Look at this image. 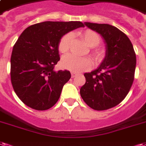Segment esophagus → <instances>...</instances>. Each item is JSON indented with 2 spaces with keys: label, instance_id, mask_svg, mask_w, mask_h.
<instances>
[{
  "label": "esophagus",
  "instance_id": "34e87169",
  "mask_svg": "<svg viewBox=\"0 0 146 146\" xmlns=\"http://www.w3.org/2000/svg\"><path fill=\"white\" fill-rule=\"evenodd\" d=\"M71 76H72V77L73 78V77H75V76H76V74L75 73H71Z\"/></svg>",
  "mask_w": 146,
  "mask_h": 146
}]
</instances>
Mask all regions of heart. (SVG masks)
<instances>
[{"mask_svg":"<svg viewBox=\"0 0 146 146\" xmlns=\"http://www.w3.org/2000/svg\"><path fill=\"white\" fill-rule=\"evenodd\" d=\"M80 36L84 40L87 46L90 47H95L100 43V35L93 30L87 29L80 33ZM73 40V35L66 33L62 35L59 42V50L60 52L65 53L69 51L70 45ZM93 62L96 65L100 64L105 57V52L101 48H94L90 52ZM62 68L70 70L74 73H80L87 71L91 66V61L87 57H78L73 54H69L63 56L61 61Z\"/></svg>","mask_w":146,"mask_h":146,"instance_id":"b5f03b06","label":"heart"}]
</instances>
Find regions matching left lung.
Returning <instances> with one entry per match:
<instances>
[{
    "instance_id": "1",
    "label": "left lung",
    "mask_w": 146,
    "mask_h": 146,
    "mask_svg": "<svg viewBox=\"0 0 146 146\" xmlns=\"http://www.w3.org/2000/svg\"><path fill=\"white\" fill-rule=\"evenodd\" d=\"M101 35L106 56L97 70L84 73L86 83L80 88L84 102L94 110L104 111L119 104L133 84L136 56L128 36L108 24L85 22Z\"/></svg>"
}]
</instances>
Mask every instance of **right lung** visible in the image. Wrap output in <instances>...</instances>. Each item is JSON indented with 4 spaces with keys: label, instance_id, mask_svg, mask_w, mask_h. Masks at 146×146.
Listing matches in <instances>:
<instances>
[{
    "label": "right lung",
    "instance_id": "add662e5",
    "mask_svg": "<svg viewBox=\"0 0 146 146\" xmlns=\"http://www.w3.org/2000/svg\"><path fill=\"white\" fill-rule=\"evenodd\" d=\"M84 27L81 21H44L28 27L13 47L11 80L19 99L27 106L45 111L56 104L70 71L54 70L62 35Z\"/></svg>",
    "mask_w": 146,
    "mask_h": 146
}]
</instances>
